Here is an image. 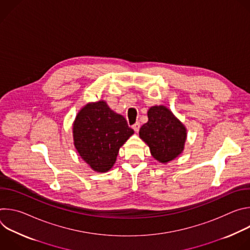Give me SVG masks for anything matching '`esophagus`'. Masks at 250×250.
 I'll list each match as a JSON object with an SVG mask.
<instances>
[{
    "label": "esophagus",
    "instance_id": "1",
    "mask_svg": "<svg viewBox=\"0 0 250 250\" xmlns=\"http://www.w3.org/2000/svg\"><path fill=\"white\" fill-rule=\"evenodd\" d=\"M132 128L134 129L135 132H138V130H139V128H140V123H139V122H136V123L132 125Z\"/></svg>",
    "mask_w": 250,
    "mask_h": 250
}]
</instances>
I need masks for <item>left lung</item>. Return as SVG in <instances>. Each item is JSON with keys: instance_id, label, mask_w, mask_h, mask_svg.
<instances>
[{"instance_id": "obj_1", "label": "left lung", "mask_w": 250, "mask_h": 250, "mask_svg": "<svg viewBox=\"0 0 250 250\" xmlns=\"http://www.w3.org/2000/svg\"><path fill=\"white\" fill-rule=\"evenodd\" d=\"M147 116L148 122L140 127L139 136L156 160L167 163L183 151L186 128L164 105L151 106Z\"/></svg>"}]
</instances>
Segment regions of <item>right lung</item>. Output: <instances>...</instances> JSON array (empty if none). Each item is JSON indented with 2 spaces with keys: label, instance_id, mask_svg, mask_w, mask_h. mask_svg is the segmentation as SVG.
I'll use <instances>...</instances> for the list:
<instances>
[{
  "label": "right lung",
  "instance_id": "obj_1",
  "mask_svg": "<svg viewBox=\"0 0 250 250\" xmlns=\"http://www.w3.org/2000/svg\"><path fill=\"white\" fill-rule=\"evenodd\" d=\"M132 133L125 119L104 101L85 105L73 125L74 146L97 172H106L113 167L120 147Z\"/></svg>",
  "mask_w": 250,
  "mask_h": 250
}]
</instances>
